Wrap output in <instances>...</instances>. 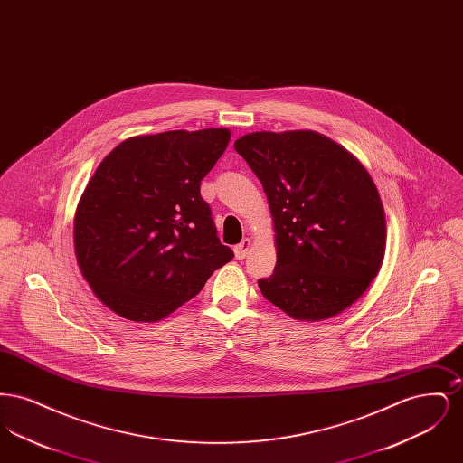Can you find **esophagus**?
Segmentation results:
<instances>
[{
  "label": "esophagus",
  "mask_w": 463,
  "mask_h": 463,
  "mask_svg": "<svg viewBox=\"0 0 463 463\" xmlns=\"http://www.w3.org/2000/svg\"><path fill=\"white\" fill-rule=\"evenodd\" d=\"M250 248H251V241H250L248 238H246V240H242V241L234 248V255H236V259H238V260H242V259L248 255Z\"/></svg>",
  "instance_id": "1"
}]
</instances>
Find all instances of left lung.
<instances>
[{"instance_id": "obj_1", "label": "left lung", "mask_w": 463, "mask_h": 463, "mask_svg": "<svg viewBox=\"0 0 463 463\" xmlns=\"http://www.w3.org/2000/svg\"><path fill=\"white\" fill-rule=\"evenodd\" d=\"M234 149L262 182L276 267L259 279L265 298L298 321L351 307L385 255L387 227L373 178L361 161L312 130L242 135Z\"/></svg>"}]
</instances>
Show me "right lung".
<instances>
[{
	"instance_id": "obj_1",
	"label": "right lung",
	"mask_w": 463,
	"mask_h": 463,
	"mask_svg": "<svg viewBox=\"0 0 463 463\" xmlns=\"http://www.w3.org/2000/svg\"><path fill=\"white\" fill-rule=\"evenodd\" d=\"M229 140L227 128L137 135L97 166L76 208L74 253L118 316L159 321L232 260L199 194Z\"/></svg>"
}]
</instances>
